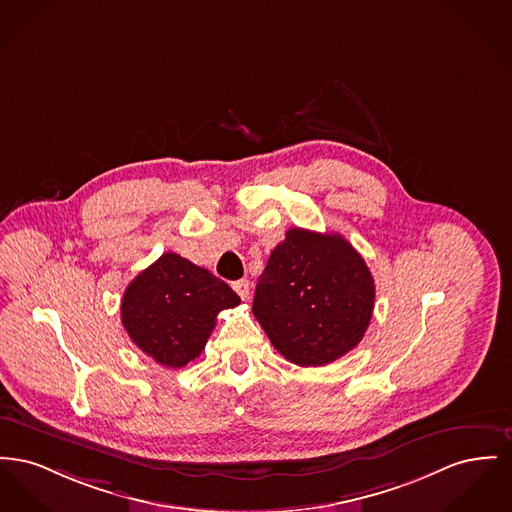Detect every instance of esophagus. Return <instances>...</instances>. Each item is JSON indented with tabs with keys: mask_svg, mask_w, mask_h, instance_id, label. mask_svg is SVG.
<instances>
[{
	"mask_svg": "<svg viewBox=\"0 0 512 512\" xmlns=\"http://www.w3.org/2000/svg\"><path fill=\"white\" fill-rule=\"evenodd\" d=\"M234 286V290H236V294L240 296L241 300L247 301L251 298V282L249 280H238V282H234L232 284Z\"/></svg>",
	"mask_w": 512,
	"mask_h": 512,
	"instance_id": "34e87169",
	"label": "esophagus"
}]
</instances>
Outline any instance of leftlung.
<instances>
[{"label": "left lung", "instance_id": "8db88e82", "mask_svg": "<svg viewBox=\"0 0 512 512\" xmlns=\"http://www.w3.org/2000/svg\"><path fill=\"white\" fill-rule=\"evenodd\" d=\"M373 305V276L348 241L292 228L257 280L253 315L286 360L319 367L360 344Z\"/></svg>", "mask_w": 512, "mask_h": 512}]
</instances>
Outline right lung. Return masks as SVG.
<instances>
[{"instance_id":"1","label":"right lung","mask_w":512,"mask_h":512,"mask_svg":"<svg viewBox=\"0 0 512 512\" xmlns=\"http://www.w3.org/2000/svg\"><path fill=\"white\" fill-rule=\"evenodd\" d=\"M236 305L240 296L224 280L178 253H164L127 286L121 323L137 348L178 369L201 356L216 315Z\"/></svg>"}]
</instances>
